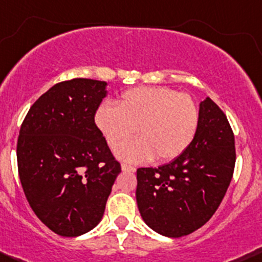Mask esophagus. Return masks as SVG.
Instances as JSON below:
<instances>
[{"label": "esophagus", "mask_w": 262, "mask_h": 262, "mask_svg": "<svg viewBox=\"0 0 262 262\" xmlns=\"http://www.w3.org/2000/svg\"><path fill=\"white\" fill-rule=\"evenodd\" d=\"M121 168H122L123 171H131V172L136 171V168H135V166L128 165V164H125V163H123L122 165H121Z\"/></svg>", "instance_id": "1"}]
</instances>
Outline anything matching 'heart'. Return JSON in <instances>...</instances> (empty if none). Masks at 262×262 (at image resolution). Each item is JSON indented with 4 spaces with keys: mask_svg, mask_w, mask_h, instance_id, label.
<instances>
[{
    "mask_svg": "<svg viewBox=\"0 0 262 262\" xmlns=\"http://www.w3.org/2000/svg\"><path fill=\"white\" fill-rule=\"evenodd\" d=\"M94 121L112 150L139 131L140 139L117 150L122 160L144 163L156 156L166 163L191 145L198 131L199 108L188 94L164 87H139L123 92L117 106L102 103Z\"/></svg>",
    "mask_w": 262,
    "mask_h": 262,
    "instance_id": "heart-1",
    "label": "heart"
}]
</instances>
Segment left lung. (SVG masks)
I'll return each instance as SVG.
<instances>
[{
  "mask_svg": "<svg viewBox=\"0 0 262 262\" xmlns=\"http://www.w3.org/2000/svg\"><path fill=\"white\" fill-rule=\"evenodd\" d=\"M234 136L222 110L207 97L188 150L159 168L137 169L136 201L147 226L166 237L187 236L206 225L230 185Z\"/></svg>",
  "mask_w": 262,
  "mask_h": 262,
  "instance_id": "left-lung-1",
  "label": "left lung"
}]
</instances>
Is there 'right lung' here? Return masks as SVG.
Segmentation results:
<instances>
[{"label":"right lung","instance_id":"right-lung-1","mask_svg":"<svg viewBox=\"0 0 262 262\" xmlns=\"http://www.w3.org/2000/svg\"><path fill=\"white\" fill-rule=\"evenodd\" d=\"M107 83L75 78L30 107L17 140V168L31 209L59 236L77 237L103 217L121 172L94 122Z\"/></svg>","mask_w":262,"mask_h":262}]
</instances>
